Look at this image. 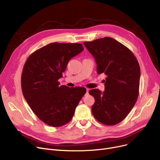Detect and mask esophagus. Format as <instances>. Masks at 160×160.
I'll return each instance as SVG.
<instances>
[{
    "label": "esophagus",
    "mask_w": 160,
    "mask_h": 160,
    "mask_svg": "<svg viewBox=\"0 0 160 160\" xmlns=\"http://www.w3.org/2000/svg\"><path fill=\"white\" fill-rule=\"evenodd\" d=\"M88 89H87V92H86V94H85V96H87L88 95Z\"/></svg>",
    "instance_id": "obj_1"
}]
</instances>
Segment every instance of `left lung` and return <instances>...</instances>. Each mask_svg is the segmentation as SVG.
Masks as SVG:
<instances>
[{
    "label": "left lung",
    "mask_w": 160,
    "mask_h": 160,
    "mask_svg": "<svg viewBox=\"0 0 160 160\" xmlns=\"http://www.w3.org/2000/svg\"><path fill=\"white\" fill-rule=\"evenodd\" d=\"M95 59L97 73L107 75L105 90H89L95 102L92 112L100 122L115 125L123 120L135 104L139 96L141 71L133 52L109 37L83 43Z\"/></svg>",
    "instance_id": "left-lung-1"
}]
</instances>
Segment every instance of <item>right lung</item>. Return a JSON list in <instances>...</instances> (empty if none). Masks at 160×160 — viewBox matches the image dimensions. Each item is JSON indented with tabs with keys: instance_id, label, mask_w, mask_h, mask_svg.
Segmentation results:
<instances>
[{
	"instance_id": "1",
	"label": "right lung",
	"mask_w": 160,
	"mask_h": 160,
	"mask_svg": "<svg viewBox=\"0 0 160 160\" xmlns=\"http://www.w3.org/2000/svg\"><path fill=\"white\" fill-rule=\"evenodd\" d=\"M84 49L81 43H51L30 55L21 75L24 98L45 124L60 127L69 122L86 93L83 87L60 86L69 60Z\"/></svg>"
}]
</instances>
